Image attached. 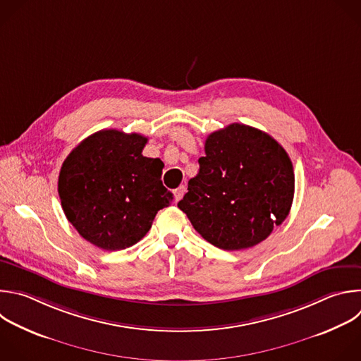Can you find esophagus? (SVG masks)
Instances as JSON below:
<instances>
[{
  "label": "esophagus",
  "mask_w": 361,
  "mask_h": 361,
  "mask_svg": "<svg viewBox=\"0 0 361 361\" xmlns=\"http://www.w3.org/2000/svg\"><path fill=\"white\" fill-rule=\"evenodd\" d=\"M184 192H185V187H184V185H180L178 188H176V190H174V198H176V201H180V200L183 198Z\"/></svg>",
  "instance_id": "34e87169"
}]
</instances>
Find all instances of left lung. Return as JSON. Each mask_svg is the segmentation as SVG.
Returning a JSON list of instances; mask_svg holds the SVG:
<instances>
[{
    "mask_svg": "<svg viewBox=\"0 0 361 361\" xmlns=\"http://www.w3.org/2000/svg\"><path fill=\"white\" fill-rule=\"evenodd\" d=\"M204 149L178 208L216 248L258 245L292 207L295 174L288 153L268 133L241 123L211 133Z\"/></svg>",
    "mask_w": 361,
    "mask_h": 361,
    "instance_id": "1",
    "label": "left lung"
}]
</instances>
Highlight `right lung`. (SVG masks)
<instances>
[{
  "label": "right lung",
  "mask_w": 361,
  "mask_h": 361,
  "mask_svg": "<svg viewBox=\"0 0 361 361\" xmlns=\"http://www.w3.org/2000/svg\"><path fill=\"white\" fill-rule=\"evenodd\" d=\"M147 137L109 129L80 142L61 167L58 192L68 221L104 251L126 250L149 232L173 194L163 161L142 154Z\"/></svg>",
  "instance_id": "right-lung-1"
}]
</instances>
